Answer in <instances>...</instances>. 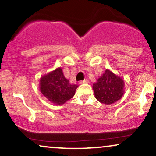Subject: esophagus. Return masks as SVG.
<instances>
[{
	"instance_id": "1",
	"label": "esophagus",
	"mask_w": 156,
	"mask_h": 156,
	"mask_svg": "<svg viewBox=\"0 0 156 156\" xmlns=\"http://www.w3.org/2000/svg\"><path fill=\"white\" fill-rule=\"evenodd\" d=\"M89 82V80L87 79L84 80H82V81H80V84H83V83H87Z\"/></svg>"
}]
</instances>
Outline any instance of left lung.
Listing matches in <instances>:
<instances>
[{
  "mask_svg": "<svg viewBox=\"0 0 156 156\" xmlns=\"http://www.w3.org/2000/svg\"><path fill=\"white\" fill-rule=\"evenodd\" d=\"M94 97L98 101L105 105L115 103L122 98L125 93V81L110 69L104 73L93 83Z\"/></svg>",
  "mask_w": 156,
  "mask_h": 156,
  "instance_id": "obj_1",
  "label": "left lung"
}]
</instances>
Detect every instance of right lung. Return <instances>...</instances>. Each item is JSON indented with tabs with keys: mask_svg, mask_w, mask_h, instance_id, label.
<instances>
[{
	"mask_svg": "<svg viewBox=\"0 0 156 156\" xmlns=\"http://www.w3.org/2000/svg\"><path fill=\"white\" fill-rule=\"evenodd\" d=\"M40 92L53 104L61 105L76 94L78 86L69 83L61 67L44 75L39 79Z\"/></svg>",
	"mask_w": 156,
	"mask_h": 156,
	"instance_id": "right-lung-1",
	"label": "right lung"
}]
</instances>
